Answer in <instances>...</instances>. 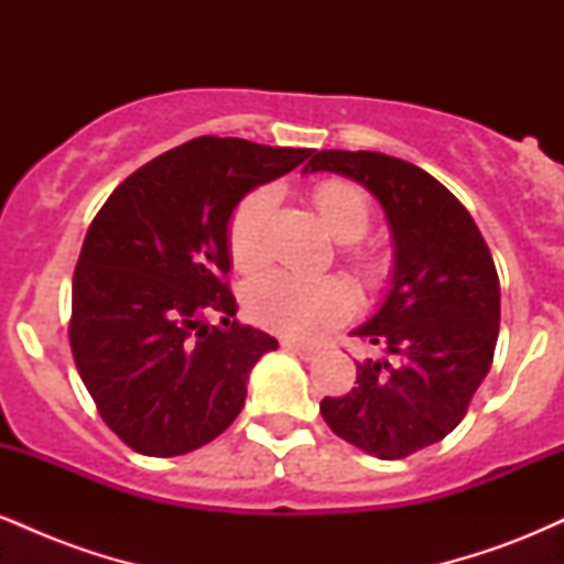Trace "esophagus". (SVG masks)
I'll return each instance as SVG.
<instances>
[{"label": "esophagus", "instance_id": "1", "mask_svg": "<svg viewBox=\"0 0 564 564\" xmlns=\"http://www.w3.org/2000/svg\"><path fill=\"white\" fill-rule=\"evenodd\" d=\"M283 349H289L291 355H296L300 360H315V349L313 347H304V345H296V341H283Z\"/></svg>", "mask_w": 564, "mask_h": 564}]
</instances>
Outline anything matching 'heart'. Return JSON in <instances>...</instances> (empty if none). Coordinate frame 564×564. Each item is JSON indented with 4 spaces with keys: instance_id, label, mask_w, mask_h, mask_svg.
Here are the masks:
<instances>
[{
    "instance_id": "heart-1",
    "label": "heart",
    "mask_w": 564,
    "mask_h": 564,
    "mask_svg": "<svg viewBox=\"0 0 564 564\" xmlns=\"http://www.w3.org/2000/svg\"><path fill=\"white\" fill-rule=\"evenodd\" d=\"M315 204L339 241H358L371 225V209L355 185L332 180L315 191ZM275 191L257 187L246 193L228 223V249L238 268L257 270L268 260V219L273 215ZM246 307L251 318L270 332L291 339H315L352 313V289L336 275H302L291 270H268L246 289Z\"/></svg>"
}]
</instances>
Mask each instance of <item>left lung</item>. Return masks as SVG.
Wrapping results in <instances>:
<instances>
[{
  "instance_id": "obj_1",
  "label": "left lung",
  "mask_w": 564,
  "mask_h": 564,
  "mask_svg": "<svg viewBox=\"0 0 564 564\" xmlns=\"http://www.w3.org/2000/svg\"><path fill=\"white\" fill-rule=\"evenodd\" d=\"M304 172L364 185L384 209L390 291L352 336L384 349L358 364L341 398H323L334 435L368 456L405 458L462 424L494 364L501 289L494 257L464 204L432 174L373 151H318Z\"/></svg>"
}]
</instances>
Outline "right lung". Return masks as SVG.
<instances>
[{"label": "right lung", "mask_w": 564, "mask_h": 564, "mask_svg": "<svg viewBox=\"0 0 564 564\" xmlns=\"http://www.w3.org/2000/svg\"><path fill=\"white\" fill-rule=\"evenodd\" d=\"M313 148L196 138L129 174L89 225L70 296V349L102 422L145 456H183L241 413L246 381L278 341L241 326L228 223L257 185ZM223 312L228 329L205 315Z\"/></svg>", "instance_id": "right-lung-1"}]
</instances>
